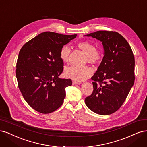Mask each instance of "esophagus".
I'll return each instance as SVG.
<instances>
[{
  "mask_svg": "<svg viewBox=\"0 0 147 147\" xmlns=\"http://www.w3.org/2000/svg\"><path fill=\"white\" fill-rule=\"evenodd\" d=\"M72 84L74 85V84H82V83L80 82H76V81H74L73 80L72 81Z\"/></svg>",
  "mask_w": 147,
  "mask_h": 147,
  "instance_id": "34e87169",
  "label": "esophagus"
}]
</instances>
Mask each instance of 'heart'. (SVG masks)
Segmentation results:
<instances>
[{"label":"heart","mask_w":147,"mask_h":147,"mask_svg":"<svg viewBox=\"0 0 147 147\" xmlns=\"http://www.w3.org/2000/svg\"><path fill=\"white\" fill-rule=\"evenodd\" d=\"M78 47L86 54V61L92 64L99 63L102 58V53L96 49L94 45L89 41H81L77 44ZM70 53V49L68 45H64L61 49L59 57L63 62H67ZM92 74V70L88 66L78 67L70 66L65 70L64 74L67 78L76 82H82Z\"/></svg>","instance_id":"obj_1"}]
</instances>
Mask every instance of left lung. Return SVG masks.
Here are the masks:
<instances>
[{
    "instance_id": "1",
    "label": "left lung",
    "mask_w": 147,
    "mask_h": 147,
    "mask_svg": "<svg viewBox=\"0 0 147 147\" xmlns=\"http://www.w3.org/2000/svg\"><path fill=\"white\" fill-rule=\"evenodd\" d=\"M84 36L102 42L104 57L91 78L93 92L85 103L93 112L109 115L122 105L134 83V57L126 40L115 32L98 31Z\"/></svg>"
}]
</instances>
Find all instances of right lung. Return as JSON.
Returning a JSON list of instances; mask_svg holds the SVG:
<instances>
[{
  "mask_svg": "<svg viewBox=\"0 0 147 147\" xmlns=\"http://www.w3.org/2000/svg\"><path fill=\"white\" fill-rule=\"evenodd\" d=\"M77 36L44 32L20 50L16 70L18 87L27 103L38 112L49 114L62 105L65 88L72 85V80L59 78L64 65L59 53Z\"/></svg>",
  "mask_w": 147,
  "mask_h": 147,
  "instance_id": "1",
  "label": "right lung"
}]
</instances>
